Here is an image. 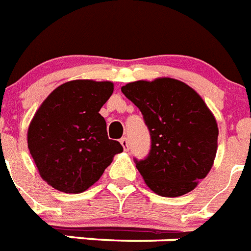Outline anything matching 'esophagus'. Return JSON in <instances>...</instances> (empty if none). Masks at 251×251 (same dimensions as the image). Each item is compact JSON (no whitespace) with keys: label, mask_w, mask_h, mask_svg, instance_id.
I'll list each match as a JSON object with an SVG mask.
<instances>
[{"label":"esophagus","mask_w":251,"mask_h":251,"mask_svg":"<svg viewBox=\"0 0 251 251\" xmlns=\"http://www.w3.org/2000/svg\"><path fill=\"white\" fill-rule=\"evenodd\" d=\"M121 145L123 146L124 151H128V150H129V143H128V140L126 138V137L121 140Z\"/></svg>","instance_id":"esophagus-1"}]
</instances>
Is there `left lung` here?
<instances>
[{
  "instance_id": "obj_1",
  "label": "left lung",
  "mask_w": 251,
  "mask_h": 251,
  "mask_svg": "<svg viewBox=\"0 0 251 251\" xmlns=\"http://www.w3.org/2000/svg\"><path fill=\"white\" fill-rule=\"evenodd\" d=\"M122 91L151 134L149 157L136 161L147 187L161 197L192 192L211 171L218 147L217 122L202 96L170 77L134 81Z\"/></svg>"
}]
</instances>
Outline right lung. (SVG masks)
<instances>
[{
    "instance_id": "right-lung-1",
    "label": "right lung",
    "mask_w": 251,
    "mask_h": 251,
    "mask_svg": "<svg viewBox=\"0 0 251 251\" xmlns=\"http://www.w3.org/2000/svg\"><path fill=\"white\" fill-rule=\"evenodd\" d=\"M114 91L111 81L74 80L47 96L27 128V147L48 185L63 193H82L99 180L117 153L99 114Z\"/></svg>"
}]
</instances>
